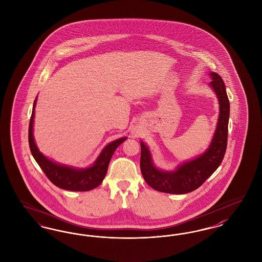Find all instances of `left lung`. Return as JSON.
Returning <instances> with one entry per match:
<instances>
[{
  "instance_id": "1",
  "label": "left lung",
  "mask_w": 262,
  "mask_h": 262,
  "mask_svg": "<svg viewBox=\"0 0 262 262\" xmlns=\"http://www.w3.org/2000/svg\"><path fill=\"white\" fill-rule=\"evenodd\" d=\"M209 85L216 94L220 104V116L216 128L208 149L190 161L178 165L173 170L158 168L149 148L140 141V169L147 184L152 188L168 194H186L200 186L219 168L225 155L228 137L230 103L226 89L220 75L210 72Z\"/></svg>"
}]
</instances>
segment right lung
Wrapping results in <instances>:
<instances>
[{
  "instance_id": "right-lung-1",
  "label": "right lung",
  "mask_w": 262,
  "mask_h": 262,
  "mask_svg": "<svg viewBox=\"0 0 262 262\" xmlns=\"http://www.w3.org/2000/svg\"><path fill=\"white\" fill-rule=\"evenodd\" d=\"M36 102L37 97L33 104L28 139L32 155L40 166V168H42L47 178H49L55 186L69 191H90L99 186L104 179L108 165L116 149L126 140V137L116 139L109 144H107L100 152L99 156L95 160L94 165L89 168H75L53 162L40 152L34 139L33 125Z\"/></svg>"
}]
</instances>
